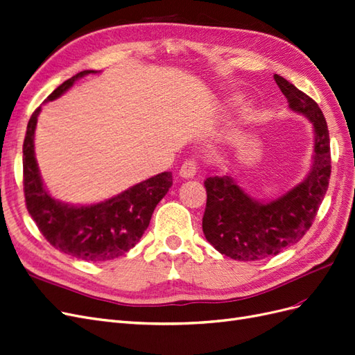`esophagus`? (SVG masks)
Returning a JSON list of instances; mask_svg holds the SVG:
<instances>
[{"mask_svg": "<svg viewBox=\"0 0 355 355\" xmlns=\"http://www.w3.org/2000/svg\"><path fill=\"white\" fill-rule=\"evenodd\" d=\"M195 173H197V160H195V158H188V160L182 164L179 175L182 178L189 179V178H193Z\"/></svg>", "mask_w": 355, "mask_h": 355, "instance_id": "1", "label": "esophagus"}]
</instances>
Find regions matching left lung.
<instances>
[{"label": "left lung", "instance_id": "obj_1", "mask_svg": "<svg viewBox=\"0 0 355 355\" xmlns=\"http://www.w3.org/2000/svg\"><path fill=\"white\" fill-rule=\"evenodd\" d=\"M273 78L289 108L313 123V167L300 185L268 202L250 197L232 176L205 179L204 235L220 254L239 261L261 260L297 243L313 225L331 179V139L320 107L285 78Z\"/></svg>", "mask_w": 355, "mask_h": 355}]
</instances>
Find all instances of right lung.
<instances>
[{"mask_svg":"<svg viewBox=\"0 0 355 355\" xmlns=\"http://www.w3.org/2000/svg\"><path fill=\"white\" fill-rule=\"evenodd\" d=\"M88 73L95 71L83 70L71 76L48 95L45 103L58 98ZM40 113L41 105L29 119L23 142L24 201L36 226L55 250L85 261H107L126 254L137 245L157 204L172 187V173L153 176L98 204L79 207L60 202L45 189L35 160L33 137Z\"/></svg>","mask_w":355,"mask_h":355,"instance_id":"obj_1","label":"right lung"}]
</instances>
